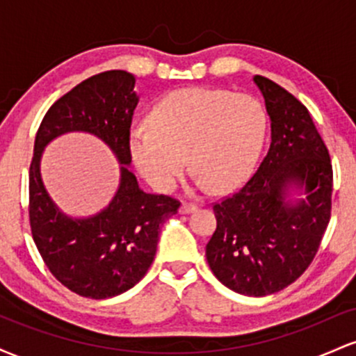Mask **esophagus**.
<instances>
[{"label":"esophagus","instance_id":"obj_1","mask_svg":"<svg viewBox=\"0 0 356 356\" xmlns=\"http://www.w3.org/2000/svg\"><path fill=\"white\" fill-rule=\"evenodd\" d=\"M195 209H197V206L194 202H182L181 207H179V212L181 214H189V212H194Z\"/></svg>","mask_w":356,"mask_h":356}]
</instances>
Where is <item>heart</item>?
Returning a JSON list of instances; mask_svg holds the SVG:
<instances>
[{
    "label": "heart",
    "instance_id": "b5f03b06",
    "mask_svg": "<svg viewBox=\"0 0 356 356\" xmlns=\"http://www.w3.org/2000/svg\"><path fill=\"white\" fill-rule=\"evenodd\" d=\"M266 134V113L256 99L226 90L184 88L154 105L149 125L130 134V154L142 177L167 192L187 165L214 192L244 181Z\"/></svg>",
    "mask_w": 356,
    "mask_h": 356
}]
</instances>
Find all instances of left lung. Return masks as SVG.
Instances as JSON below:
<instances>
[{
	"instance_id": "8db88e82",
	"label": "left lung",
	"mask_w": 356,
	"mask_h": 356,
	"mask_svg": "<svg viewBox=\"0 0 356 356\" xmlns=\"http://www.w3.org/2000/svg\"><path fill=\"white\" fill-rule=\"evenodd\" d=\"M254 81L271 118V145L238 191L212 204L218 226L206 257L232 291L266 296L295 283L316 256L332 218L333 167L308 108L266 76ZM289 183L305 186L306 203L284 202Z\"/></svg>"
}]
</instances>
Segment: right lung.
Masks as SVG:
<instances>
[{
    "mask_svg": "<svg viewBox=\"0 0 356 356\" xmlns=\"http://www.w3.org/2000/svg\"><path fill=\"white\" fill-rule=\"evenodd\" d=\"M134 85V75L124 70L90 76L51 105L35 138L28 204L31 236L51 275L70 291L92 300L122 295L145 276L161 226L181 202L170 195L145 194L124 166L121 187L107 210L90 220H68L44 191L39 157L55 136L81 129L102 138L129 165L130 125L138 102Z\"/></svg>",
    "mask_w": 356,
    "mask_h": 356,
    "instance_id": "obj_1",
    "label": "right lung"
}]
</instances>
